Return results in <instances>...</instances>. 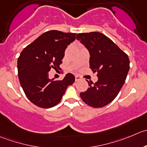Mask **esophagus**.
Listing matches in <instances>:
<instances>
[{
    "mask_svg": "<svg viewBox=\"0 0 147 147\" xmlns=\"http://www.w3.org/2000/svg\"><path fill=\"white\" fill-rule=\"evenodd\" d=\"M81 79V77L79 76H75V80L76 81H78Z\"/></svg>",
    "mask_w": 147,
    "mask_h": 147,
    "instance_id": "34e87169",
    "label": "esophagus"
}]
</instances>
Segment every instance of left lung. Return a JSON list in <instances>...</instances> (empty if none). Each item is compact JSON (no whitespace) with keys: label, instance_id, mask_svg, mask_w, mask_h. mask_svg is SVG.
Returning a JSON list of instances; mask_svg holds the SVG:
<instances>
[{"label":"left lung","instance_id":"obj_1","mask_svg":"<svg viewBox=\"0 0 147 147\" xmlns=\"http://www.w3.org/2000/svg\"><path fill=\"white\" fill-rule=\"evenodd\" d=\"M76 39L90 53V69L97 72L98 81H88L89 88L80 94L87 105L101 108L117 97L129 70V59L112 40L99 32L78 33Z\"/></svg>","mask_w":147,"mask_h":147}]
</instances>
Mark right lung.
Listing matches in <instances>:
<instances>
[{"label": "right lung", "instance_id": "1", "mask_svg": "<svg viewBox=\"0 0 147 147\" xmlns=\"http://www.w3.org/2000/svg\"><path fill=\"white\" fill-rule=\"evenodd\" d=\"M76 33L49 30L22 51L18 59L20 84L27 98L37 107L48 109L57 105L75 77L67 74L63 80L49 79L51 69H60L67 46Z\"/></svg>", "mask_w": 147, "mask_h": 147}]
</instances>
